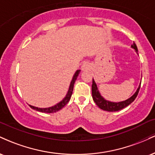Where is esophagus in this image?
<instances>
[{
	"mask_svg": "<svg viewBox=\"0 0 155 155\" xmlns=\"http://www.w3.org/2000/svg\"><path fill=\"white\" fill-rule=\"evenodd\" d=\"M89 69H90V63H84L82 64V65H81V70L85 71V70H89Z\"/></svg>",
	"mask_w": 155,
	"mask_h": 155,
	"instance_id": "34e87169",
	"label": "esophagus"
}]
</instances>
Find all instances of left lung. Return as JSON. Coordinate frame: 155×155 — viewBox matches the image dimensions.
Returning <instances> with one entry per match:
<instances>
[{"mask_svg":"<svg viewBox=\"0 0 155 155\" xmlns=\"http://www.w3.org/2000/svg\"><path fill=\"white\" fill-rule=\"evenodd\" d=\"M131 48L135 49V51L138 54V48L136 47V44L133 43L131 45ZM140 81L139 86H138V89L136 90V92H135L133 95L131 96L130 97H129L127 100L120 101V102H111V101H107L106 99H105L102 95H101V92H99L98 87H97V84H96L95 80L92 79V98H93L94 102L95 103L96 105L98 106L101 109L104 110V111H120V110L122 109V108L127 107V106H129L130 104H132L134 101L136 97L138 95V92H139L140 87Z\"/></svg>","mask_w":155,"mask_h":155,"instance_id":"8db88e82","label":"left lung"}]
</instances>
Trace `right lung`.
<instances>
[{"label": "right lung", "instance_id": "right-lung-1", "mask_svg": "<svg viewBox=\"0 0 155 155\" xmlns=\"http://www.w3.org/2000/svg\"><path fill=\"white\" fill-rule=\"evenodd\" d=\"M80 71H81V70H77L75 72V74H74V76H73V78L71 79V81L70 85H69V88H68V90L66 95H65V97H64L63 100L60 101L59 103L55 104L54 106H51V107H48V108H38V107H35V106H31V105H29L30 107L33 108V109L35 110V111L43 112V113H54V112L60 111V110L62 109V108H63L64 106H65V105L69 102V101H70L73 93V90H74V83H75L76 80L77 79Z\"/></svg>", "mask_w": 155, "mask_h": 155}]
</instances>
